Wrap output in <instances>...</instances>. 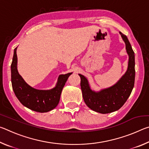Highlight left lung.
Returning a JSON list of instances; mask_svg holds the SVG:
<instances>
[{"mask_svg": "<svg viewBox=\"0 0 149 149\" xmlns=\"http://www.w3.org/2000/svg\"><path fill=\"white\" fill-rule=\"evenodd\" d=\"M125 44L129 56L127 69L114 85L99 91L91 89L87 78L79 74L81 89L85 104L91 109L101 114H108L119 110L131 95L135 83V53L127 37L120 32Z\"/></svg>", "mask_w": 149, "mask_h": 149, "instance_id": "1", "label": "left lung"}]
</instances>
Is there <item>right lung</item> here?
I'll return each mask as SVG.
<instances>
[{
  "label": "right lung",
  "mask_w": 149,
  "mask_h": 149,
  "mask_svg": "<svg viewBox=\"0 0 149 149\" xmlns=\"http://www.w3.org/2000/svg\"><path fill=\"white\" fill-rule=\"evenodd\" d=\"M16 50L17 47L14 50L11 64V81L15 95L24 107L35 112L42 113L53 110L58 104L63 87L72 72L60 75L56 85L52 89H35L25 81L17 71Z\"/></svg>",
  "instance_id": "right-lung-1"
}]
</instances>
